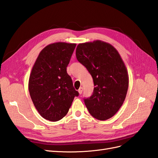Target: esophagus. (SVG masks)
<instances>
[{
    "instance_id": "1",
    "label": "esophagus",
    "mask_w": 158,
    "mask_h": 158,
    "mask_svg": "<svg viewBox=\"0 0 158 158\" xmlns=\"http://www.w3.org/2000/svg\"><path fill=\"white\" fill-rule=\"evenodd\" d=\"M82 91H83V88L82 87H80L78 89V92H79L80 94H82Z\"/></svg>"
}]
</instances>
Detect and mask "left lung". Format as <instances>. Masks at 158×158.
<instances>
[{"instance_id":"obj_1","label":"left lung","mask_w":158,"mask_h":158,"mask_svg":"<svg viewBox=\"0 0 158 158\" xmlns=\"http://www.w3.org/2000/svg\"><path fill=\"white\" fill-rule=\"evenodd\" d=\"M76 56L94 80V93L84 99L89 113L100 121L111 118L123 104L128 88V71L121 55L112 45L95 40L79 44Z\"/></svg>"}]
</instances>
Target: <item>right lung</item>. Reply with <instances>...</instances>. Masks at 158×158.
I'll return each mask as SVG.
<instances>
[{"mask_svg": "<svg viewBox=\"0 0 158 158\" xmlns=\"http://www.w3.org/2000/svg\"><path fill=\"white\" fill-rule=\"evenodd\" d=\"M76 44L56 42L41 50L33 66L28 89L40 115L57 121L66 114L78 92L66 72Z\"/></svg>", "mask_w": 158, "mask_h": 158, "instance_id": "obj_1", "label": "right lung"}]
</instances>
